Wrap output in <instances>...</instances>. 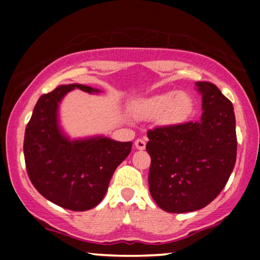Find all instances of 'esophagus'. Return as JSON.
I'll return each instance as SVG.
<instances>
[{
  "label": "esophagus",
  "instance_id": "1",
  "mask_svg": "<svg viewBox=\"0 0 260 260\" xmlns=\"http://www.w3.org/2000/svg\"><path fill=\"white\" fill-rule=\"evenodd\" d=\"M134 145H136V148L138 149V150H144V149H145V140L144 139H137L136 142H134Z\"/></svg>",
  "mask_w": 260,
  "mask_h": 260
}]
</instances>
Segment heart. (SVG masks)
I'll return each instance as SVG.
<instances>
[{"label":"heart","instance_id":"obj_1","mask_svg":"<svg viewBox=\"0 0 260 260\" xmlns=\"http://www.w3.org/2000/svg\"><path fill=\"white\" fill-rule=\"evenodd\" d=\"M193 111V100L186 92L168 91L147 99L134 110L137 117L153 120L162 116L168 124H177L186 121Z\"/></svg>","mask_w":260,"mask_h":260}]
</instances>
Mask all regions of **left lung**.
<instances>
[{
  "instance_id": "1",
  "label": "left lung",
  "mask_w": 260,
  "mask_h": 260,
  "mask_svg": "<svg viewBox=\"0 0 260 260\" xmlns=\"http://www.w3.org/2000/svg\"><path fill=\"white\" fill-rule=\"evenodd\" d=\"M202 95L198 122L148 131L149 190L168 213L199 210L228 183L237 155L234 106L213 83H196Z\"/></svg>"
}]
</instances>
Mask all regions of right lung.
<instances>
[{"instance_id": "obj_1", "label": "right lung", "mask_w": 260, "mask_h": 260, "mask_svg": "<svg viewBox=\"0 0 260 260\" xmlns=\"http://www.w3.org/2000/svg\"><path fill=\"white\" fill-rule=\"evenodd\" d=\"M74 88L98 91L82 84L59 85L41 95L25 128V168L41 196L73 211L96 207L105 196L116 168L129 155L132 143L106 137L73 140L61 133L58 103Z\"/></svg>"}]
</instances>
